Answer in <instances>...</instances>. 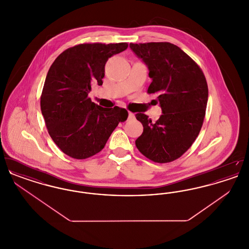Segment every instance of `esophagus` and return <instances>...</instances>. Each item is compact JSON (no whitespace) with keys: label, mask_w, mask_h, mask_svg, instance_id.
Listing matches in <instances>:
<instances>
[{"label":"esophagus","mask_w":249,"mask_h":249,"mask_svg":"<svg viewBox=\"0 0 249 249\" xmlns=\"http://www.w3.org/2000/svg\"><path fill=\"white\" fill-rule=\"evenodd\" d=\"M134 119V114L131 113V112H129V113H128V119L130 120V119Z\"/></svg>","instance_id":"34e87169"}]
</instances>
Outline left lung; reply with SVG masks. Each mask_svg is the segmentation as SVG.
I'll return each instance as SVG.
<instances>
[{"label":"left lung","mask_w":249,"mask_h":249,"mask_svg":"<svg viewBox=\"0 0 249 249\" xmlns=\"http://www.w3.org/2000/svg\"><path fill=\"white\" fill-rule=\"evenodd\" d=\"M130 48L149 70L147 93H156L162 115L156 122L135 115L143 131L135 144L144 157L158 163L184 154L200 133L208 100V87L199 65L178 46L168 43L132 44Z\"/></svg>","instance_id":"left-lung-1"}]
</instances>
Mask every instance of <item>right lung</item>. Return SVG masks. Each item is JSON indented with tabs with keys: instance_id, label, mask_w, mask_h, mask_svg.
I'll use <instances>...</instances> for the list:
<instances>
[{
	"instance_id": "1",
	"label": "right lung",
	"mask_w": 249,
	"mask_h": 249,
	"mask_svg": "<svg viewBox=\"0 0 249 249\" xmlns=\"http://www.w3.org/2000/svg\"><path fill=\"white\" fill-rule=\"evenodd\" d=\"M127 43L80 44L63 51L48 70L41 95V111L48 133L59 149L72 159L99 153L119 122L124 108H104L91 102V85H103L105 66Z\"/></svg>"
}]
</instances>
